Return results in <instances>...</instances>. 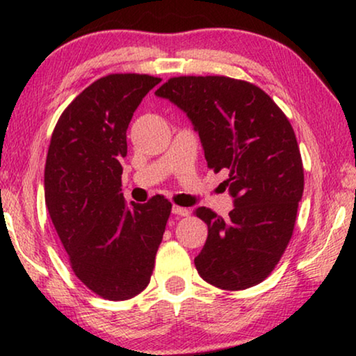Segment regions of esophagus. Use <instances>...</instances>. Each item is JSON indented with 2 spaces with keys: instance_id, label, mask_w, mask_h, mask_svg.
I'll return each instance as SVG.
<instances>
[{
  "instance_id": "obj_1",
  "label": "esophagus",
  "mask_w": 356,
  "mask_h": 356,
  "mask_svg": "<svg viewBox=\"0 0 356 356\" xmlns=\"http://www.w3.org/2000/svg\"><path fill=\"white\" fill-rule=\"evenodd\" d=\"M172 212L175 213V216H179V217H188L189 213H191V211H189V209H186V207H179V206H173Z\"/></svg>"
}]
</instances>
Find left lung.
Instances as JSON below:
<instances>
[{
	"instance_id": "obj_1",
	"label": "left lung",
	"mask_w": 356,
	"mask_h": 356,
	"mask_svg": "<svg viewBox=\"0 0 356 356\" xmlns=\"http://www.w3.org/2000/svg\"><path fill=\"white\" fill-rule=\"evenodd\" d=\"M155 95L193 121L207 167L225 170L235 199L227 218L207 207L194 212L209 230L194 259L199 275L222 290L261 284L289 246L303 196V162L289 118L259 87L227 76L170 77Z\"/></svg>"
}]
</instances>
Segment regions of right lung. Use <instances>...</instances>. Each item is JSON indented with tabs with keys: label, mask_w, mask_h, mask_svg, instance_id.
Here are the masks:
<instances>
[{
	"label": "right lung",
	"mask_w": 356,
	"mask_h": 356,
	"mask_svg": "<svg viewBox=\"0 0 356 356\" xmlns=\"http://www.w3.org/2000/svg\"><path fill=\"white\" fill-rule=\"evenodd\" d=\"M149 74H108L81 92L53 129L45 204L77 279L105 300L123 301L149 285L172 202L154 196L128 207L121 193L126 131Z\"/></svg>",
	"instance_id": "obj_1"
}]
</instances>
